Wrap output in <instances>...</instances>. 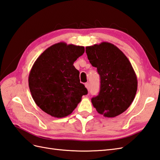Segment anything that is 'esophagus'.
<instances>
[{"label": "esophagus", "mask_w": 160, "mask_h": 160, "mask_svg": "<svg viewBox=\"0 0 160 160\" xmlns=\"http://www.w3.org/2000/svg\"><path fill=\"white\" fill-rule=\"evenodd\" d=\"M84 85H85V87H86L87 88V90L88 91L89 88H90V85H89L88 83H85Z\"/></svg>", "instance_id": "esophagus-1"}]
</instances>
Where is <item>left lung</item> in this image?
Returning <instances> with one entry per match:
<instances>
[{"instance_id": "8db88e82", "label": "left lung", "mask_w": 160, "mask_h": 160, "mask_svg": "<svg viewBox=\"0 0 160 160\" xmlns=\"http://www.w3.org/2000/svg\"><path fill=\"white\" fill-rule=\"evenodd\" d=\"M86 53L101 79L99 95L91 99L92 106L105 117L122 114L132 104L138 88L131 62L120 49L109 42L87 46Z\"/></svg>"}]
</instances>
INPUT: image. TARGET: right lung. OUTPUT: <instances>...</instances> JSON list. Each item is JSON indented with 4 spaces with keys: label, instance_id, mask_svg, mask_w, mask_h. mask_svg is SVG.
Returning a JSON list of instances; mask_svg holds the SVG:
<instances>
[{
    "label": "right lung",
    "instance_id": "right-lung-1",
    "mask_svg": "<svg viewBox=\"0 0 160 160\" xmlns=\"http://www.w3.org/2000/svg\"><path fill=\"white\" fill-rule=\"evenodd\" d=\"M84 52V47L55 43L37 58L28 76V87L35 103L56 118L72 114L87 89L80 82L73 62Z\"/></svg>",
    "mask_w": 160,
    "mask_h": 160
}]
</instances>
